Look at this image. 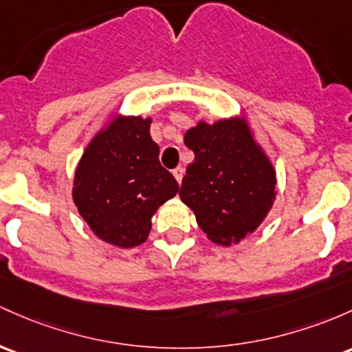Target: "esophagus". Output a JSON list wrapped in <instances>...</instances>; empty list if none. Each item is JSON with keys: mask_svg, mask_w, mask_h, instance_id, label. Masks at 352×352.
<instances>
[{"mask_svg": "<svg viewBox=\"0 0 352 352\" xmlns=\"http://www.w3.org/2000/svg\"><path fill=\"white\" fill-rule=\"evenodd\" d=\"M172 173H173V177H175V180H177V182H179V184H182L184 173H185L184 167H177V168H173V170H172Z\"/></svg>", "mask_w": 352, "mask_h": 352, "instance_id": "1", "label": "esophagus"}]
</instances>
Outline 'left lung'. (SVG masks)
Returning <instances> with one entry per match:
<instances>
[{
  "label": "left lung",
  "instance_id": "left-lung-1",
  "mask_svg": "<svg viewBox=\"0 0 352 352\" xmlns=\"http://www.w3.org/2000/svg\"><path fill=\"white\" fill-rule=\"evenodd\" d=\"M195 153L180 199L208 241L239 244L257 230L276 200V168L257 144L245 117L199 120L184 137Z\"/></svg>",
  "mask_w": 352,
  "mask_h": 352
}]
</instances>
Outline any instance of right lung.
I'll return each instance as SVG.
<instances>
[{"instance_id": "right-lung-1", "label": "right lung", "mask_w": 352, "mask_h": 352, "mask_svg": "<svg viewBox=\"0 0 352 352\" xmlns=\"http://www.w3.org/2000/svg\"><path fill=\"white\" fill-rule=\"evenodd\" d=\"M150 117L113 115L85 148L72 197L96 237L130 249L148 239L158 207L177 195L179 184L158 162Z\"/></svg>"}]
</instances>
